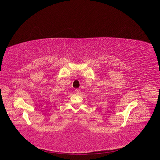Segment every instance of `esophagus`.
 I'll return each instance as SVG.
<instances>
[{
  "label": "esophagus",
  "instance_id": "34e87169",
  "mask_svg": "<svg viewBox=\"0 0 160 160\" xmlns=\"http://www.w3.org/2000/svg\"><path fill=\"white\" fill-rule=\"evenodd\" d=\"M75 93L76 94H79V93H80V90H79V89H76L75 90Z\"/></svg>",
  "mask_w": 160,
  "mask_h": 160
}]
</instances>
